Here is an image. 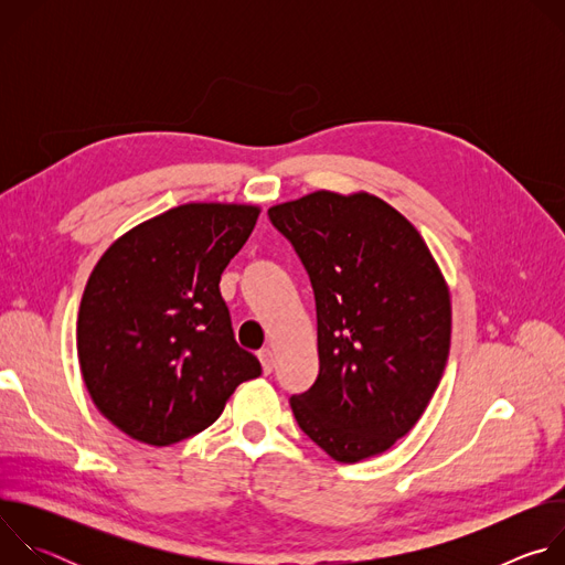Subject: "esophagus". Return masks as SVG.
Wrapping results in <instances>:
<instances>
[{"label": "esophagus", "instance_id": "1", "mask_svg": "<svg viewBox=\"0 0 565 565\" xmlns=\"http://www.w3.org/2000/svg\"><path fill=\"white\" fill-rule=\"evenodd\" d=\"M257 355H259V362H262L264 373H270V371L275 369V355H273V351H270V349H262Z\"/></svg>", "mask_w": 565, "mask_h": 565}]
</instances>
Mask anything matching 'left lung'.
<instances>
[{
  "label": "left lung",
  "mask_w": 565,
  "mask_h": 565,
  "mask_svg": "<svg viewBox=\"0 0 565 565\" xmlns=\"http://www.w3.org/2000/svg\"><path fill=\"white\" fill-rule=\"evenodd\" d=\"M308 270L319 373L290 397L301 431L338 462L407 436L443 377L449 286L414 223L369 194L317 190L268 210Z\"/></svg>",
  "instance_id": "1"
}]
</instances>
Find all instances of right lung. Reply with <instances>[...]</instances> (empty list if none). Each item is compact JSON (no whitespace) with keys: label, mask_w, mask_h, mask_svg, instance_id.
<instances>
[{"label":"right lung","mask_w":565,"mask_h":565,"mask_svg":"<svg viewBox=\"0 0 565 565\" xmlns=\"http://www.w3.org/2000/svg\"><path fill=\"white\" fill-rule=\"evenodd\" d=\"M259 205L185 203L125 232L98 259L77 312V362L96 409L168 447L207 429L262 375L234 340L218 281Z\"/></svg>","instance_id":"1"}]
</instances>
